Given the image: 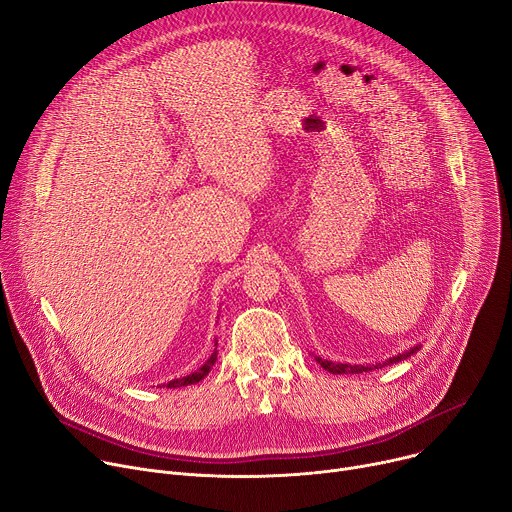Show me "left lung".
<instances>
[{"mask_svg": "<svg viewBox=\"0 0 512 512\" xmlns=\"http://www.w3.org/2000/svg\"><path fill=\"white\" fill-rule=\"evenodd\" d=\"M420 350V346H414L412 350H407L403 354H397L385 362H377V364H339V362H329V360H323V358H315L327 372L331 374H358V372H370V370H377V368H383V366H389V364H395V362H401L405 358H410L412 354H416Z\"/></svg>", "mask_w": 512, "mask_h": 512, "instance_id": "obj_1", "label": "left lung"}]
</instances>
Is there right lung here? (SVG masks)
Instances as JSON below:
<instances>
[{
  "label": "right lung",
  "mask_w": 512,
  "mask_h": 512,
  "mask_svg": "<svg viewBox=\"0 0 512 512\" xmlns=\"http://www.w3.org/2000/svg\"><path fill=\"white\" fill-rule=\"evenodd\" d=\"M216 358H218V350H214V354L206 360V364L199 366L195 372L187 374V377H183V379L170 381L166 387H168V389H177V387H187V385H195V383H199V381H201L203 377H206V374L210 372V368L216 364Z\"/></svg>",
  "instance_id": "add662e5"
}]
</instances>
